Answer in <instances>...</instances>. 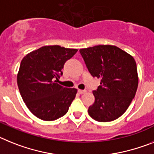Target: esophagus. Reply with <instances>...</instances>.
<instances>
[{
  "label": "esophagus",
  "mask_w": 154,
  "mask_h": 154,
  "mask_svg": "<svg viewBox=\"0 0 154 154\" xmlns=\"http://www.w3.org/2000/svg\"><path fill=\"white\" fill-rule=\"evenodd\" d=\"M78 93L80 94H83L86 93V91H84V90H78Z\"/></svg>",
  "instance_id": "obj_1"
}]
</instances>
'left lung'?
Masks as SVG:
<instances>
[{"label": "left lung", "mask_w": 154, "mask_h": 154, "mask_svg": "<svg viewBox=\"0 0 154 154\" xmlns=\"http://www.w3.org/2000/svg\"><path fill=\"white\" fill-rule=\"evenodd\" d=\"M88 70L101 79L94 91V102L88 114L97 122H111L127 110L138 88L136 63L130 54L112 45H98L80 49Z\"/></svg>", "instance_id": "left-lung-1"}]
</instances>
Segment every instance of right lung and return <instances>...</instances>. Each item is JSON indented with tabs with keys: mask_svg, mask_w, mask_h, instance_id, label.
Instances as JSON below:
<instances>
[{
	"mask_svg": "<svg viewBox=\"0 0 154 154\" xmlns=\"http://www.w3.org/2000/svg\"><path fill=\"white\" fill-rule=\"evenodd\" d=\"M77 49L45 45L28 53L20 64L17 81L21 97L30 112L40 119L53 121L68 112L77 90L57 83L64 63Z\"/></svg>",
	"mask_w": 154,
	"mask_h": 154,
	"instance_id": "obj_1",
	"label": "right lung"
}]
</instances>
